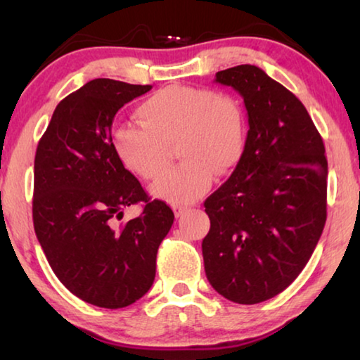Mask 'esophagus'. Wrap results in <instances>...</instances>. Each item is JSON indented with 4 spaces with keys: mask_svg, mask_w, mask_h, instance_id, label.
Wrapping results in <instances>:
<instances>
[{
    "mask_svg": "<svg viewBox=\"0 0 360 360\" xmlns=\"http://www.w3.org/2000/svg\"><path fill=\"white\" fill-rule=\"evenodd\" d=\"M174 216L176 217H182L188 211V208H184V206H174Z\"/></svg>",
    "mask_w": 360,
    "mask_h": 360,
    "instance_id": "1",
    "label": "esophagus"
}]
</instances>
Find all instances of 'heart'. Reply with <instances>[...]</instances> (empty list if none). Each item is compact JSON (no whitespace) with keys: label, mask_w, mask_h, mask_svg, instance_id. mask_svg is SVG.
<instances>
[{"label":"heart","mask_w":360,"mask_h":360,"mask_svg":"<svg viewBox=\"0 0 360 360\" xmlns=\"http://www.w3.org/2000/svg\"><path fill=\"white\" fill-rule=\"evenodd\" d=\"M139 125L112 131L115 155L130 173L154 181L169 163L176 144L182 162L152 186L157 198L188 205L211 187L214 176L238 165L246 146V114L235 95L222 90L172 84L136 108Z\"/></svg>","instance_id":"b5f03b06"}]
</instances>
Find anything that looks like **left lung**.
Instances as JSON below:
<instances>
[{
  "instance_id": "obj_1",
  "label": "left lung",
  "mask_w": 360,
  "mask_h": 360,
  "mask_svg": "<svg viewBox=\"0 0 360 360\" xmlns=\"http://www.w3.org/2000/svg\"><path fill=\"white\" fill-rule=\"evenodd\" d=\"M248 111L245 152L206 198L202 243L210 284L230 302L278 295L308 264L327 219V158L307 108L254 65L216 72Z\"/></svg>"
}]
</instances>
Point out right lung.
<instances>
[{
  "label": "right lung",
  "instance_id": "obj_1",
  "mask_svg": "<svg viewBox=\"0 0 360 360\" xmlns=\"http://www.w3.org/2000/svg\"><path fill=\"white\" fill-rule=\"evenodd\" d=\"M150 89L94 79L58 103L36 149V236L65 288L100 308L129 307L150 289L158 246L174 221L111 143L114 115ZM141 201L142 216L117 226L126 206Z\"/></svg>",
  "mask_w": 360,
  "mask_h": 360
}]
</instances>
